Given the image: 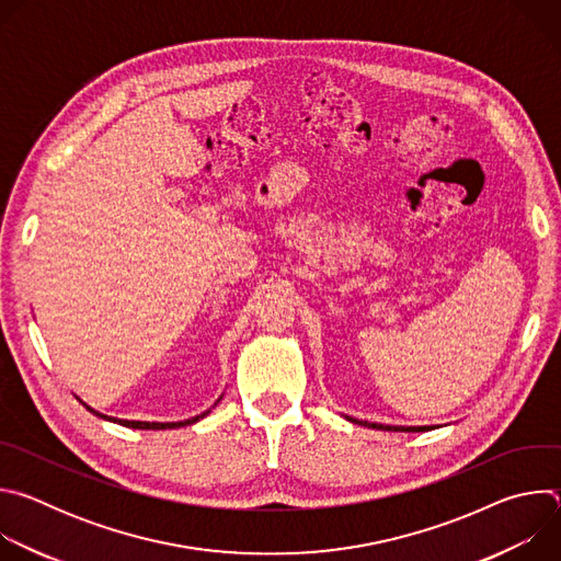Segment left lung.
I'll list each match as a JSON object with an SVG mask.
<instances>
[{
	"mask_svg": "<svg viewBox=\"0 0 561 561\" xmlns=\"http://www.w3.org/2000/svg\"><path fill=\"white\" fill-rule=\"evenodd\" d=\"M346 420L353 422V424H359V426L375 428V431H394V433H422V431L433 428V426H386V424H375V422H362V420H355V417H346Z\"/></svg>",
	"mask_w": 561,
	"mask_h": 561,
	"instance_id": "8db88e82",
	"label": "left lung"
}]
</instances>
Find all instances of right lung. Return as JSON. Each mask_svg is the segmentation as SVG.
Segmentation results:
<instances>
[{
    "instance_id": "1",
    "label": "right lung",
    "mask_w": 561,
    "mask_h": 561,
    "mask_svg": "<svg viewBox=\"0 0 561 561\" xmlns=\"http://www.w3.org/2000/svg\"><path fill=\"white\" fill-rule=\"evenodd\" d=\"M79 399V397H77ZM221 399V397H219ZM217 399V402H219ZM79 402H82V399H79ZM84 404V402H82ZM87 407V411H91L93 415H98V417H102V420H108V422H115V424H122V426H128V428H139V431H167V428H180V426H191V424H195V422H199V420H204L210 411H206V413H202V415H195V417H191V420H184V422H133V420H117V417H108V415H104V413H98L95 409H91L89 404H84Z\"/></svg>"
}]
</instances>
